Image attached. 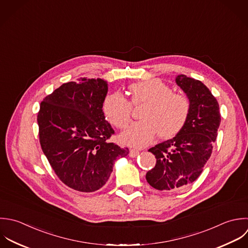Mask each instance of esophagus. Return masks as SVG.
Returning a JSON list of instances; mask_svg holds the SVG:
<instances>
[{"instance_id":"esophagus-1","label":"esophagus","mask_w":248,"mask_h":248,"mask_svg":"<svg viewBox=\"0 0 248 248\" xmlns=\"http://www.w3.org/2000/svg\"><path fill=\"white\" fill-rule=\"evenodd\" d=\"M139 154H140V152H139V151H136V150H130V152H129V156H130V157H136Z\"/></svg>"}]
</instances>
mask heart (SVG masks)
Masks as SVG:
<instances>
[{
	"label": "heart",
	"mask_w": 248,
	"mask_h": 248,
	"mask_svg": "<svg viewBox=\"0 0 248 248\" xmlns=\"http://www.w3.org/2000/svg\"><path fill=\"white\" fill-rule=\"evenodd\" d=\"M131 103H146L141 119L143 121L128 126L122 134L121 141L129 147L143 148L158 134L168 139L179 134L185 127L190 113L189 99L160 79H150L129 86ZM131 103L121 93L108 94L102 103L106 120L118 128H124L131 120Z\"/></svg>",
	"instance_id": "b5f03b06"
}]
</instances>
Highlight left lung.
I'll return each instance as SVG.
<instances>
[{
	"label": "left lung",
	"instance_id": "left-lung-1",
	"mask_svg": "<svg viewBox=\"0 0 248 248\" xmlns=\"http://www.w3.org/2000/svg\"><path fill=\"white\" fill-rule=\"evenodd\" d=\"M176 83L189 99V117L179 134L149 150L156 164L146 174L151 186L164 191L182 190L198 179L211 157L221 121L217 100L201 81L180 74Z\"/></svg>",
	"mask_w": 248,
	"mask_h": 248
}]
</instances>
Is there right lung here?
<instances>
[{
	"mask_svg": "<svg viewBox=\"0 0 248 248\" xmlns=\"http://www.w3.org/2000/svg\"><path fill=\"white\" fill-rule=\"evenodd\" d=\"M107 81L82 78L56 89L37 115L43 154L60 180L80 192H93L108 181L117 159L129 154L107 140L115 133L102 103Z\"/></svg>",
	"mask_w": 248,
	"mask_h": 248,
	"instance_id": "obj_1",
	"label": "right lung"
}]
</instances>
